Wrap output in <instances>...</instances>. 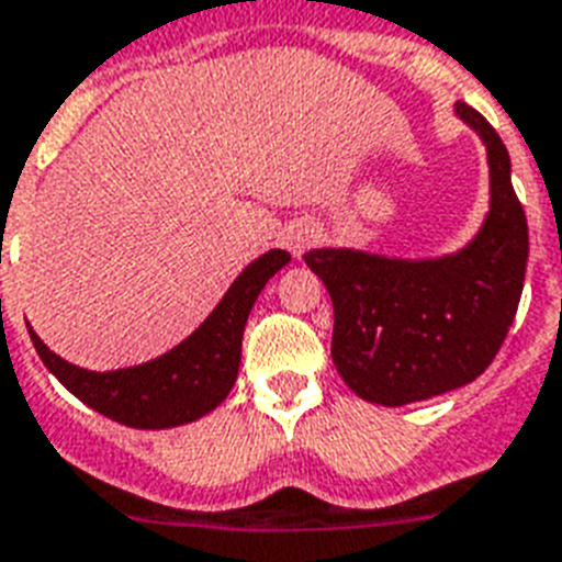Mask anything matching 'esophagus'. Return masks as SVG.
Instances as JSON below:
<instances>
[{
  "mask_svg": "<svg viewBox=\"0 0 562 562\" xmlns=\"http://www.w3.org/2000/svg\"><path fill=\"white\" fill-rule=\"evenodd\" d=\"M285 247H289L291 254L303 256L308 250V247H315L317 241H321V229L312 224V221H294V224H289L285 227Z\"/></svg>",
  "mask_w": 562,
  "mask_h": 562,
  "instance_id": "esophagus-1",
  "label": "esophagus"
}]
</instances>
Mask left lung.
Segmentation results:
<instances>
[{
	"label": "left lung",
	"instance_id": "obj_1",
	"mask_svg": "<svg viewBox=\"0 0 562 562\" xmlns=\"http://www.w3.org/2000/svg\"><path fill=\"white\" fill-rule=\"evenodd\" d=\"M454 116L481 136L490 166V212L470 245L435 259L350 247L303 256L333 297L335 368L356 396L375 405L431 400L479 379L522 297L528 221L507 148L470 104L458 101Z\"/></svg>",
	"mask_w": 562,
	"mask_h": 562
}]
</instances>
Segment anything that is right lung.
I'll use <instances>...</instances> for the list:
<instances>
[{"mask_svg": "<svg viewBox=\"0 0 562 562\" xmlns=\"http://www.w3.org/2000/svg\"><path fill=\"white\" fill-rule=\"evenodd\" d=\"M291 262L285 250H268L238 273L227 294L187 341L136 368L83 370L52 352L29 326L34 350L83 405L131 428H175L194 423L227 400L241 361V335L259 291Z\"/></svg>", "mask_w": 562, "mask_h": 562, "instance_id": "add662e5", "label": "right lung"}]
</instances>
